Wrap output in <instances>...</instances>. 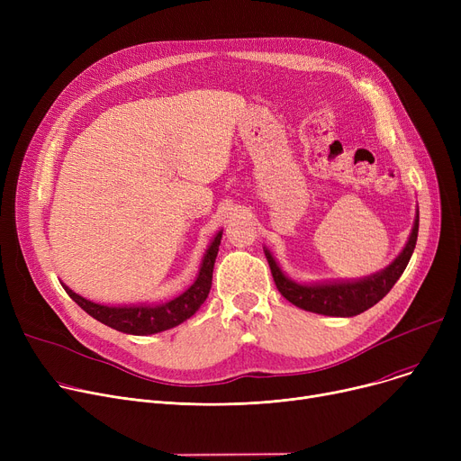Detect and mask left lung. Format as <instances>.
Wrapping results in <instances>:
<instances>
[{
    "mask_svg": "<svg viewBox=\"0 0 461 461\" xmlns=\"http://www.w3.org/2000/svg\"><path fill=\"white\" fill-rule=\"evenodd\" d=\"M417 235H419V209L413 222V230H411L405 247L394 258V261L386 265L384 269L357 280L297 282L294 278H289L280 269L278 261L275 259V256L267 247H263V252L269 261V267H271L278 292L289 303L306 312L321 313V316L351 318L372 308L391 292L393 285L398 282V278L405 271L411 256H413V250L417 245Z\"/></svg>",
    "mask_w": 461,
    "mask_h": 461,
    "instance_id": "8db88e82",
    "label": "left lung"
}]
</instances>
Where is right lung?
I'll return each mask as SVG.
<instances>
[{
	"label": "right lung",
	"instance_id": "add662e5",
	"mask_svg": "<svg viewBox=\"0 0 461 461\" xmlns=\"http://www.w3.org/2000/svg\"><path fill=\"white\" fill-rule=\"evenodd\" d=\"M222 230L218 231L209 243L202 263L200 271L183 294L177 297L164 301V303H138V304H101L93 303L78 294L72 292L68 285L63 284L68 297L75 301L82 310H86L91 318L101 321L119 332L136 334V336H148L157 334L167 329H174L192 318L198 308L205 303L211 284H212V267L218 254V245H221Z\"/></svg>",
	"mask_w": 461,
	"mask_h": 461
}]
</instances>
